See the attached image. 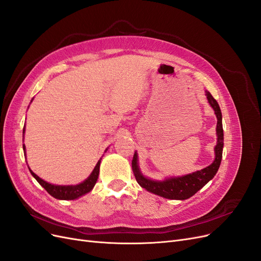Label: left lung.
<instances>
[{
    "mask_svg": "<svg viewBox=\"0 0 261 261\" xmlns=\"http://www.w3.org/2000/svg\"><path fill=\"white\" fill-rule=\"evenodd\" d=\"M206 97L210 107L215 111L217 116V145L215 147V160L199 171H196L189 174L180 176H170L162 180H156L145 176L141 173L138 164V153L135 151L132 161V168L134 175L136 177L137 183L145 188L149 193H152L167 199H176L185 200L191 198L197 192L206 185L209 180H211L219 170L222 160L223 151V127H222V113H221L220 107L216 99L211 96V93L206 90Z\"/></svg>",
    "mask_w": 261,
    "mask_h": 261,
    "instance_id": "8db88e82",
    "label": "left lung"
}]
</instances>
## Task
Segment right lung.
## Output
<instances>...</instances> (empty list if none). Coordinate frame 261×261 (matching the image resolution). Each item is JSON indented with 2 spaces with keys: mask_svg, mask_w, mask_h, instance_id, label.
<instances>
[{
  "mask_svg": "<svg viewBox=\"0 0 261 261\" xmlns=\"http://www.w3.org/2000/svg\"><path fill=\"white\" fill-rule=\"evenodd\" d=\"M34 99H31L30 102H33ZM22 134H25V126H23L22 129ZM22 149H23V153L26 154V146L22 145ZM108 150V148L106 149V151ZM101 159L98 161V163L96 164V167L92 170L91 174L87 177L84 181L80 184L76 185H55V184H51L45 181L44 179L39 177L37 174L30 170V168L28 167L31 175H33L39 184H40L46 192H48L52 197L60 200H74L80 198V197L88 194L89 192H91V189L94 187L97 183V179L99 176V171H100V163H101Z\"/></svg>",
  "mask_w": 261,
  "mask_h": 261,
  "instance_id": "add662e5",
  "label": "right lung"
}]
</instances>
